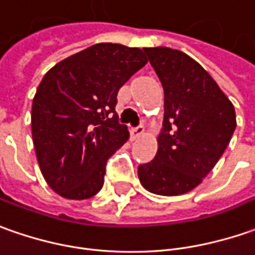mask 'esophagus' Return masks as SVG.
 <instances>
[{
    "label": "esophagus",
    "instance_id": "1",
    "mask_svg": "<svg viewBox=\"0 0 255 255\" xmlns=\"http://www.w3.org/2000/svg\"><path fill=\"white\" fill-rule=\"evenodd\" d=\"M144 133V128L143 126H137V128H133L130 130V136L131 139H137V137H140L141 134Z\"/></svg>",
    "mask_w": 255,
    "mask_h": 255
}]
</instances>
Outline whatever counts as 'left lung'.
<instances>
[{
    "mask_svg": "<svg viewBox=\"0 0 255 255\" xmlns=\"http://www.w3.org/2000/svg\"><path fill=\"white\" fill-rule=\"evenodd\" d=\"M164 90L163 129L150 163L139 165L151 194L181 195L198 187L225 153L236 129L233 104L208 71L170 47H144Z\"/></svg>",
    "mask_w": 255,
    "mask_h": 255,
    "instance_id": "1",
    "label": "left lung"
}]
</instances>
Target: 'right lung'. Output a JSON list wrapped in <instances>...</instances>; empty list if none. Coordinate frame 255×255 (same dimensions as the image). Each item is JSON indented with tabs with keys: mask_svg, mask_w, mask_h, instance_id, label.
Wrapping results in <instances>:
<instances>
[{
	"mask_svg": "<svg viewBox=\"0 0 255 255\" xmlns=\"http://www.w3.org/2000/svg\"><path fill=\"white\" fill-rule=\"evenodd\" d=\"M146 63L137 47L98 43L44 74L32 104V137L54 192L76 201L100 192L108 158L129 139L115 112L116 95Z\"/></svg>",
	"mask_w": 255,
	"mask_h": 255,
	"instance_id": "obj_1",
	"label": "right lung"
}]
</instances>
